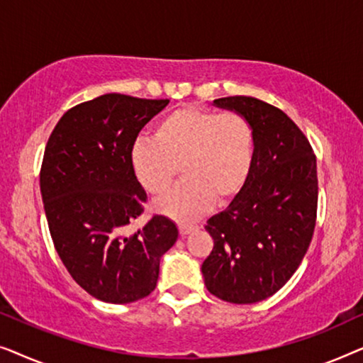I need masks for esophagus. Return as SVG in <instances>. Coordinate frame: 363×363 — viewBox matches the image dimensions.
Here are the masks:
<instances>
[{"label": "esophagus", "mask_w": 363, "mask_h": 363, "mask_svg": "<svg viewBox=\"0 0 363 363\" xmlns=\"http://www.w3.org/2000/svg\"><path fill=\"white\" fill-rule=\"evenodd\" d=\"M193 230H195V226H191V225H180V235L182 236L190 235Z\"/></svg>", "instance_id": "34e87169"}]
</instances>
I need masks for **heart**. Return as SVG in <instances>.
Here are the masks:
<instances>
[{"mask_svg":"<svg viewBox=\"0 0 363 363\" xmlns=\"http://www.w3.org/2000/svg\"><path fill=\"white\" fill-rule=\"evenodd\" d=\"M255 158V130L238 112L196 106L167 113L153 138H137L130 148L133 175L150 195H162L175 182L178 167L185 180L157 201L177 221L200 218L215 200L225 203L246 185Z\"/></svg>","mask_w":363,"mask_h":363,"instance_id":"b5f03b06","label":"heart"}]
</instances>
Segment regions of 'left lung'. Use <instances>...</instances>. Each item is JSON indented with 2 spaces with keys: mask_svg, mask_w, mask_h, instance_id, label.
Instances as JSON below:
<instances>
[{
  "mask_svg": "<svg viewBox=\"0 0 363 363\" xmlns=\"http://www.w3.org/2000/svg\"><path fill=\"white\" fill-rule=\"evenodd\" d=\"M251 122L255 158L246 185L206 221L213 250L203 261L206 289L231 304L276 294L304 259L317 218V162L299 127L264 101L216 99Z\"/></svg>",
  "mask_w": 363,
  "mask_h": 363,
  "instance_id": "1",
  "label": "left lung"
}]
</instances>
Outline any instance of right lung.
Wrapping results in <instances>:
<instances>
[{
  "mask_svg": "<svg viewBox=\"0 0 363 363\" xmlns=\"http://www.w3.org/2000/svg\"><path fill=\"white\" fill-rule=\"evenodd\" d=\"M167 99L104 94L69 108L49 137L39 185L49 233L72 279L99 301L128 304L155 289L178 228L163 215L127 233L147 193L130 148Z\"/></svg>",
  "mask_w": 363,
  "mask_h": 363,
  "instance_id": "obj_1",
  "label": "right lung"
}]
</instances>
